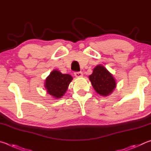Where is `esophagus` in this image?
<instances>
[{"instance_id":"34e87169","label":"esophagus","mask_w":151,"mask_h":151,"mask_svg":"<svg viewBox=\"0 0 151 151\" xmlns=\"http://www.w3.org/2000/svg\"><path fill=\"white\" fill-rule=\"evenodd\" d=\"M74 76L76 78H81L83 76V73L81 71H76V72L74 73Z\"/></svg>"}]
</instances>
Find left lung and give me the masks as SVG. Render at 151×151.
<instances>
[{
	"label": "left lung",
	"mask_w": 151,
	"mask_h": 151,
	"mask_svg": "<svg viewBox=\"0 0 151 151\" xmlns=\"http://www.w3.org/2000/svg\"><path fill=\"white\" fill-rule=\"evenodd\" d=\"M89 78L93 88L100 96H109L116 87V81L112 74L101 65L93 69V73Z\"/></svg>",
	"instance_id": "8db88e82"
}]
</instances>
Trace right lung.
Listing matches in <instances>:
<instances>
[{"mask_svg": "<svg viewBox=\"0 0 151 151\" xmlns=\"http://www.w3.org/2000/svg\"><path fill=\"white\" fill-rule=\"evenodd\" d=\"M73 78L69 74H63L54 70L46 79L44 87L47 93L55 99H58L65 94Z\"/></svg>", "mask_w": 151, "mask_h": 151, "instance_id": "obj_1", "label": "right lung"}]
</instances>
